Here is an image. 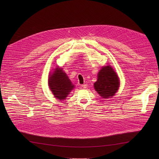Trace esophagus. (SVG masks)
<instances>
[{
	"mask_svg": "<svg viewBox=\"0 0 159 159\" xmlns=\"http://www.w3.org/2000/svg\"><path fill=\"white\" fill-rule=\"evenodd\" d=\"M87 86H88V85H87L86 84H82V87L83 88H87Z\"/></svg>",
	"mask_w": 159,
	"mask_h": 159,
	"instance_id": "esophagus-1",
	"label": "esophagus"
}]
</instances>
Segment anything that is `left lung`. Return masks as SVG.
I'll return each instance as SVG.
<instances>
[{"label": "left lung", "mask_w": 159, "mask_h": 159, "mask_svg": "<svg viewBox=\"0 0 159 159\" xmlns=\"http://www.w3.org/2000/svg\"><path fill=\"white\" fill-rule=\"evenodd\" d=\"M119 79L110 66H106L100 70L94 88L103 98H111L119 88Z\"/></svg>", "instance_id": "obj_1"}]
</instances>
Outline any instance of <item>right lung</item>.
Here are the masks:
<instances>
[{
  "instance_id": "add662e5",
  "label": "right lung",
  "mask_w": 159,
  "mask_h": 159,
  "mask_svg": "<svg viewBox=\"0 0 159 159\" xmlns=\"http://www.w3.org/2000/svg\"><path fill=\"white\" fill-rule=\"evenodd\" d=\"M49 86L58 100L65 99L74 88L66 73L61 68H57L49 77Z\"/></svg>"
}]
</instances>
